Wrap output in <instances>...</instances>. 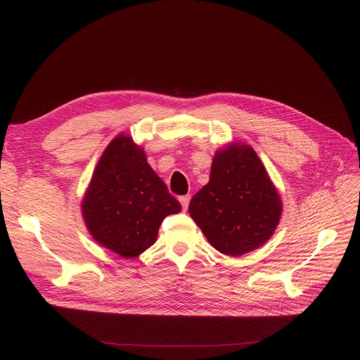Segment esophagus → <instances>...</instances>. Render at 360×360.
Here are the masks:
<instances>
[{"instance_id": "esophagus-1", "label": "esophagus", "mask_w": 360, "mask_h": 360, "mask_svg": "<svg viewBox=\"0 0 360 360\" xmlns=\"http://www.w3.org/2000/svg\"><path fill=\"white\" fill-rule=\"evenodd\" d=\"M190 200H191L190 195H182V197H179V202H181L184 210L188 209V204H190Z\"/></svg>"}]
</instances>
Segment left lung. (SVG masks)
I'll list each match as a JSON object with an SVG mask.
<instances>
[{"instance_id": "8db88e82", "label": "left lung", "mask_w": 360, "mask_h": 360, "mask_svg": "<svg viewBox=\"0 0 360 360\" xmlns=\"http://www.w3.org/2000/svg\"><path fill=\"white\" fill-rule=\"evenodd\" d=\"M188 212L213 248L239 257L271 238L281 200L254 148L232 143L214 155L210 181L193 197Z\"/></svg>"}]
</instances>
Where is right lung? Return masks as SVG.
I'll return each instance as SVG.
<instances>
[{
	"label": "right lung",
	"instance_id": "right-lung-1",
	"mask_svg": "<svg viewBox=\"0 0 360 360\" xmlns=\"http://www.w3.org/2000/svg\"><path fill=\"white\" fill-rule=\"evenodd\" d=\"M181 212L165 182L129 136L113 139L101 156L82 202L93 239L124 258L156 242L163 219Z\"/></svg>",
	"mask_w": 360,
	"mask_h": 360
}]
</instances>
